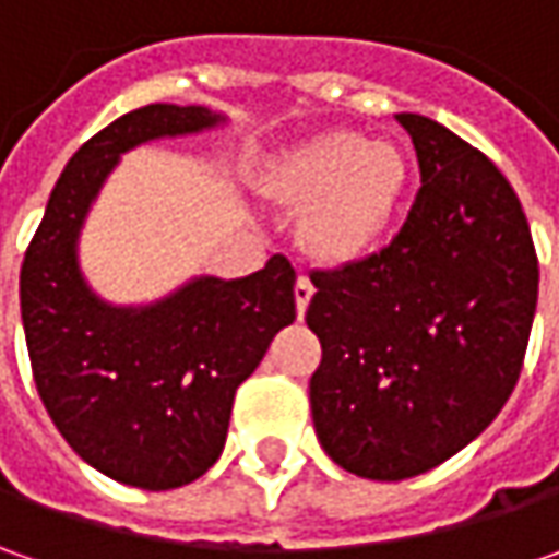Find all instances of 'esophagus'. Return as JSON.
<instances>
[{"instance_id":"34e87169","label":"esophagus","mask_w":559,"mask_h":559,"mask_svg":"<svg viewBox=\"0 0 559 559\" xmlns=\"http://www.w3.org/2000/svg\"><path fill=\"white\" fill-rule=\"evenodd\" d=\"M311 295H313L311 280H308V276H298V283H295V308H298V317H305L308 305H311Z\"/></svg>"}]
</instances>
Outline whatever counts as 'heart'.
Listing matches in <instances>:
<instances>
[{"instance_id":"heart-1","label":"heart","mask_w":559,"mask_h":559,"mask_svg":"<svg viewBox=\"0 0 559 559\" xmlns=\"http://www.w3.org/2000/svg\"><path fill=\"white\" fill-rule=\"evenodd\" d=\"M411 180L407 155L389 140L323 130L264 170L276 202L301 211L298 242L313 261L345 267L382 239Z\"/></svg>"}]
</instances>
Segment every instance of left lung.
Here are the masks:
<instances>
[{
	"label": "left lung",
	"instance_id": "1",
	"mask_svg": "<svg viewBox=\"0 0 559 559\" xmlns=\"http://www.w3.org/2000/svg\"><path fill=\"white\" fill-rule=\"evenodd\" d=\"M419 192L392 246L311 273L308 326L323 360L311 417L360 479L419 476L501 414L526 357L538 258L507 177L439 120L395 115Z\"/></svg>",
	"mask_w": 559,
	"mask_h": 559
}]
</instances>
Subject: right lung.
<instances>
[{
	"mask_svg": "<svg viewBox=\"0 0 559 559\" xmlns=\"http://www.w3.org/2000/svg\"><path fill=\"white\" fill-rule=\"evenodd\" d=\"M226 123L155 102L83 142L55 183L21 267L33 379L76 454L145 491L195 483L224 451L236 389L295 320V270L273 254L239 280L192 276L148 305H111L80 270V233L120 155Z\"/></svg>",
	"mask_w": 559,
	"mask_h": 559,
	"instance_id": "right-lung-1",
	"label": "right lung"
}]
</instances>
